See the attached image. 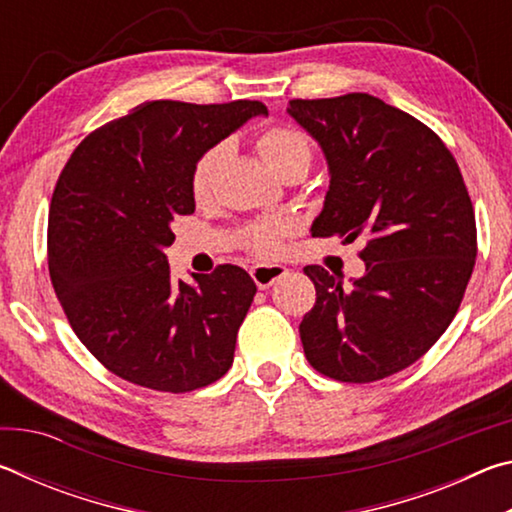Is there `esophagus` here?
Returning <instances> with one entry per match:
<instances>
[{"label": "esophagus", "mask_w": 512, "mask_h": 512, "mask_svg": "<svg viewBox=\"0 0 512 512\" xmlns=\"http://www.w3.org/2000/svg\"><path fill=\"white\" fill-rule=\"evenodd\" d=\"M287 273H289L287 266H282V264H257V266H253V271H250V275H253V280L259 289L273 287V284Z\"/></svg>", "instance_id": "obj_1"}]
</instances>
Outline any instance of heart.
<instances>
[{
    "label": "heart",
    "instance_id": "heart-1",
    "mask_svg": "<svg viewBox=\"0 0 512 512\" xmlns=\"http://www.w3.org/2000/svg\"><path fill=\"white\" fill-rule=\"evenodd\" d=\"M257 149L264 155L277 176H289L291 171H307L311 164V144L296 128L275 126L257 137ZM225 155V144H214L198 155L192 169V194L196 201H205L212 194L216 173ZM284 223L280 221H255L244 228V244L262 255H275L282 248Z\"/></svg>",
    "mask_w": 512,
    "mask_h": 512
}]
</instances>
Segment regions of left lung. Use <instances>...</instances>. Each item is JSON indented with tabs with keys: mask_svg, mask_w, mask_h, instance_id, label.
<instances>
[{
	"mask_svg": "<svg viewBox=\"0 0 512 512\" xmlns=\"http://www.w3.org/2000/svg\"><path fill=\"white\" fill-rule=\"evenodd\" d=\"M287 112L329 167L311 235L366 241V273L350 284L305 266L316 287L305 357L336 381L391 377L443 336L470 282L476 223L461 169L429 126L366 92L293 99Z\"/></svg>",
	"mask_w": 512,
	"mask_h": 512,
	"instance_id": "obj_1",
	"label": "left lung"
}]
</instances>
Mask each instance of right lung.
Segmentation results:
<instances>
[{
    "instance_id": "obj_1",
    "label": "right lung",
    "mask_w": 512,
    "mask_h": 512,
    "mask_svg": "<svg viewBox=\"0 0 512 512\" xmlns=\"http://www.w3.org/2000/svg\"><path fill=\"white\" fill-rule=\"evenodd\" d=\"M259 101H146L76 146L51 196L49 275L69 325L97 361L131 384L189 393L221 379L257 287L221 264L196 284L173 280L164 248L194 212L198 155Z\"/></svg>"
}]
</instances>
